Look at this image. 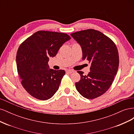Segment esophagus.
Returning <instances> with one entry per match:
<instances>
[{"label":"esophagus","mask_w":134,"mask_h":134,"mask_svg":"<svg viewBox=\"0 0 134 134\" xmlns=\"http://www.w3.org/2000/svg\"><path fill=\"white\" fill-rule=\"evenodd\" d=\"M74 72V71L72 70H68L66 71V73H68V74H71V73H72V72Z\"/></svg>","instance_id":"34e87169"}]
</instances>
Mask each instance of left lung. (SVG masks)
Returning a JSON list of instances; mask_svg holds the SVG:
<instances>
[{
  "label": "left lung",
  "instance_id": "8db88e82",
  "mask_svg": "<svg viewBox=\"0 0 134 134\" xmlns=\"http://www.w3.org/2000/svg\"><path fill=\"white\" fill-rule=\"evenodd\" d=\"M81 46L83 60L91 63L90 72L75 83L76 90L84 98L94 99L103 94L112 85L119 65L116 45L107 36L97 30L88 29L71 34Z\"/></svg>",
  "mask_w": 134,
  "mask_h": 134
}]
</instances>
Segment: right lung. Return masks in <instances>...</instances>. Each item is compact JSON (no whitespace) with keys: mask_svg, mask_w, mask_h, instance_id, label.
I'll use <instances>...</instances> for the list:
<instances>
[{"mask_svg":"<svg viewBox=\"0 0 134 134\" xmlns=\"http://www.w3.org/2000/svg\"><path fill=\"white\" fill-rule=\"evenodd\" d=\"M70 38L65 33L38 31L20 44L16 56L17 71L23 87L34 98L47 100L58 90L65 71L49 69L48 62Z\"/></svg>","mask_w":134,"mask_h":134,"instance_id":"right-lung-1","label":"right lung"}]
</instances>
